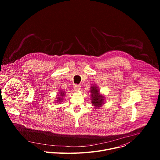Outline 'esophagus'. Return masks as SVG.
<instances>
[{"mask_svg": "<svg viewBox=\"0 0 160 160\" xmlns=\"http://www.w3.org/2000/svg\"><path fill=\"white\" fill-rule=\"evenodd\" d=\"M74 89L76 90H79L80 89V86L79 85L76 84V85H75V86H74Z\"/></svg>", "mask_w": 160, "mask_h": 160, "instance_id": "34e87169", "label": "esophagus"}]
</instances>
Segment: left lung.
I'll use <instances>...</instances> for the list:
<instances>
[{
  "instance_id": "1",
  "label": "left lung",
  "mask_w": 160,
  "mask_h": 160,
  "mask_svg": "<svg viewBox=\"0 0 160 160\" xmlns=\"http://www.w3.org/2000/svg\"><path fill=\"white\" fill-rule=\"evenodd\" d=\"M90 92H91V101L94 106H95L96 109L101 107V106L104 104V96L99 94V91L96 86H92L90 88Z\"/></svg>"
}]
</instances>
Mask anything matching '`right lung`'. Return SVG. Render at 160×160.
<instances>
[{"label":"right lung","instance_id":"1","mask_svg":"<svg viewBox=\"0 0 160 160\" xmlns=\"http://www.w3.org/2000/svg\"><path fill=\"white\" fill-rule=\"evenodd\" d=\"M60 91V92H59V94H60V96H61V97H58L57 98V100H56V101L58 102H61L62 101V97L63 96H64V92H63V91H62V90H59ZM57 102V103H58Z\"/></svg>","mask_w":160,"mask_h":160}]
</instances>
